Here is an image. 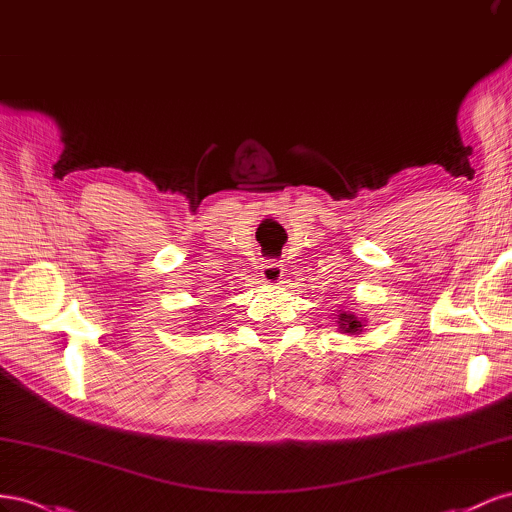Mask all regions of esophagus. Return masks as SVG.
I'll use <instances>...</instances> for the list:
<instances>
[{"mask_svg":"<svg viewBox=\"0 0 512 512\" xmlns=\"http://www.w3.org/2000/svg\"><path fill=\"white\" fill-rule=\"evenodd\" d=\"M259 276H261V281H264V283L276 285V283L283 279V268H281V264H272V261H270V264H266L264 268H261Z\"/></svg>","mask_w":512,"mask_h":512,"instance_id":"obj_1","label":"esophagus"}]
</instances>
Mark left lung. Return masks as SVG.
I'll return each instance as SVG.
<instances>
[{
    "label": "left lung",
    "instance_id": "1",
    "mask_svg": "<svg viewBox=\"0 0 512 512\" xmlns=\"http://www.w3.org/2000/svg\"><path fill=\"white\" fill-rule=\"evenodd\" d=\"M339 326L345 330V332H358V330H362V324L358 321V317L356 315H352V313H339Z\"/></svg>",
    "mask_w": 512,
    "mask_h": 512
}]
</instances>
